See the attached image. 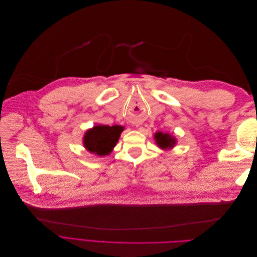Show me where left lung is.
I'll return each instance as SVG.
<instances>
[{
  "mask_svg": "<svg viewBox=\"0 0 257 257\" xmlns=\"http://www.w3.org/2000/svg\"><path fill=\"white\" fill-rule=\"evenodd\" d=\"M154 139L157 145L161 148V149H172L176 145L177 141L174 136H172L168 133H162V132H158L154 134Z\"/></svg>",
  "mask_w": 257,
  "mask_h": 257,
  "instance_id": "8db88e82",
  "label": "left lung"
}]
</instances>
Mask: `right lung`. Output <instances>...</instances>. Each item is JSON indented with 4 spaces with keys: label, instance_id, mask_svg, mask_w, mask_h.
<instances>
[{
    "label": "right lung",
    "instance_id": "add662e5",
    "mask_svg": "<svg viewBox=\"0 0 257 257\" xmlns=\"http://www.w3.org/2000/svg\"><path fill=\"white\" fill-rule=\"evenodd\" d=\"M123 126L95 125L88 130L83 136V146L89 152L99 157L109 154L118 143Z\"/></svg>",
    "mask_w": 257,
    "mask_h": 257
}]
</instances>
